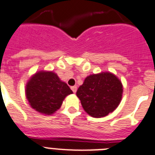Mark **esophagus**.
Here are the masks:
<instances>
[{
    "mask_svg": "<svg viewBox=\"0 0 155 155\" xmlns=\"http://www.w3.org/2000/svg\"><path fill=\"white\" fill-rule=\"evenodd\" d=\"M71 90H72V92L75 93L76 92V90H77V87H76V86H72V87H71Z\"/></svg>",
    "mask_w": 155,
    "mask_h": 155,
    "instance_id": "1",
    "label": "esophagus"
}]
</instances>
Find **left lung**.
Here are the masks:
<instances>
[{
    "label": "left lung",
    "instance_id": "left-lung-1",
    "mask_svg": "<svg viewBox=\"0 0 155 155\" xmlns=\"http://www.w3.org/2000/svg\"><path fill=\"white\" fill-rule=\"evenodd\" d=\"M123 86L110 72L90 75L76 92L84 110L93 117H104L113 112L122 98Z\"/></svg>",
    "mask_w": 155,
    "mask_h": 155
}]
</instances>
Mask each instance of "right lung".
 Here are the masks:
<instances>
[{"label":"right lung","instance_id":"add662e5","mask_svg":"<svg viewBox=\"0 0 155 155\" xmlns=\"http://www.w3.org/2000/svg\"><path fill=\"white\" fill-rule=\"evenodd\" d=\"M26 97L38 112L51 115L60 108L62 101L72 91L52 72H38L26 86Z\"/></svg>","mask_w":155,"mask_h":155}]
</instances>
